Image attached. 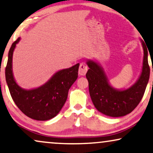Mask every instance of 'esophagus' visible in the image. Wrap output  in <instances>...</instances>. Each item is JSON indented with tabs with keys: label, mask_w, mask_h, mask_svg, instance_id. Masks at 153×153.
<instances>
[{
	"label": "esophagus",
	"mask_w": 153,
	"mask_h": 153,
	"mask_svg": "<svg viewBox=\"0 0 153 153\" xmlns=\"http://www.w3.org/2000/svg\"><path fill=\"white\" fill-rule=\"evenodd\" d=\"M88 70V68L86 65L84 64H81L80 65V67H79V71L78 73L80 75H82V76H84L86 74L87 71Z\"/></svg>",
	"instance_id": "1"
}]
</instances>
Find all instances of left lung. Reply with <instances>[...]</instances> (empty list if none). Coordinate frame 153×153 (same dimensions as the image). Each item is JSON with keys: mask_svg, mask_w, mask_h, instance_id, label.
<instances>
[{"mask_svg": "<svg viewBox=\"0 0 153 153\" xmlns=\"http://www.w3.org/2000/svg\"><path fill=\"white\" fill-rule=\"evenodd\" d=\"M143 50V66L138 80L127 89H117L112 86L103 67L97 61L88 59L89 69L86 73L89 91L96 108L109 117H123L131 113L143 98L150 78L148 49L140 40Z\"/></svg>", "mask_w": 153, "mask_h": 153, "instance_id": "left-lung-1", "label": "left lung"}]
</instances>
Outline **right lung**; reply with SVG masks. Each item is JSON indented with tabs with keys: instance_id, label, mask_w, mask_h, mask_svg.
Masks as SVG:
<instances>
[{
	"instance_id": "obj_1",
	"label": "right lung",
	"mask_w": 153,
	"mask_h": 153,
	"mask_svg": "<svg viewBox=\"0 0 153 153\" xmlns=\"http://www.w3.org/2000/svg\"><path fill=\"white\" fill-rule=\"evenodd\" d=\"M19 38L8 53L5 68L6 82L14 102L22 113L36 120L45 121L54 117L64 106L69 89L78 78L80 64L58 71L47 82L36 88L26 89L16 82L13 71V56Z\"/></svg>"
}]
</instances>
